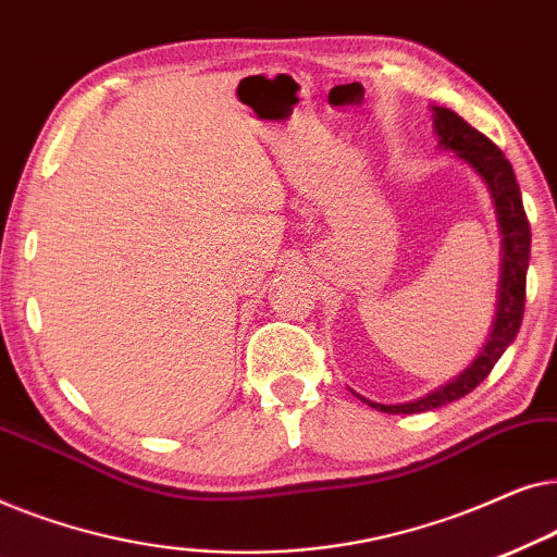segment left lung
Here are the masks:
<instances>
[{
  "label": "left lung",
  "instance_id": "1",
  "mask_svg": "<svg viewBox=\"0 0 557 557\" xmlns=\"http://www.w3.org/2000/svg\"><path fill=\"white\" fill-rule=\"evenodd\" d=\"M433 111V134L438 139V149L454 151L456 159L471 166L479 180L490 189L494 212H497V225L502 235V258H499V288H497V314H494L490 337L479 355L463 368L459 375L446 380L444 385L433 387L421 398L408 403H375L364 395L355 393L362 403L380 413L410 416L423 413V410L441 408L454 403L474 391L482 380L490 375L494 364L505 349L512 345L517 332H520L524 314V278H528L530 265V223L522 208V193L515 180L512 164L505 154L486 139L482 132L469 126L459 113L431 106Z\"/></svg>",
  "mask_w": 557,
  "mask_h": 557
}]
</instances>
